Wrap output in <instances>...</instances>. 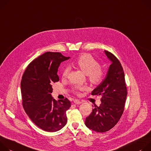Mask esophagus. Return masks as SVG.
<instances>
[{"mask_svg": "<svg viewBox=\"0 0 151 151\" xmlns=\"http://www.w3.org/2000/svg\"><path fill=\"white\" fill-rule=\"evenodd\" d=\"M74 103L76 104H81V101H79V100H78V99H74Z\"/></svg>", "mask_w": 151, "mask_h": 151, "instance_id": "34e87169", "label": "esophagus"}]
</instances>
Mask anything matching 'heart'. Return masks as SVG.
I'll return each mask as SVG.
<instances>
[{
    "instance_id": "heart-1",
    "label": "heart",
    "mask_w": 151,
    "mask_h": 151,
    "mask_svg": "<svg viewBox=\"0 0 151 151\" xmlns=\"http://www.w3.org/2000/svg\"><path fill=\"white\" fill-rule=\"evenodd\" d=\"M78 68L88 75L90 81L93 84H98L101 82L104 77L103 70L99 66L98 62L89 54H83L80 56L74 63ZM70 71L69 67L66 66L62 71V77H66ZM75 90H83L85 87L76 86Z\"/></svg>"
}]
</instances>
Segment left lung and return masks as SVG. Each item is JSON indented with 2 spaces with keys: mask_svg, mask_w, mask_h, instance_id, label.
<instances>
[{
  "mask_svg": "<svg viewBox=\"0 0 151 151\" xmlns=\"http://www.w3.org/2000/svg\"><path fill=\"white\" fill-rule=\"evenodd\" d=\"M111 62L104 79L92 92V95H101V103L95 106L86 117V126L96 132H104L111 129L118 122L124 112L127 95L122 66L112 53L104 50Z\"/></svg>",
  "mask_w": 151,
  "mask_h": 151,
  "instance_id": "obj_1",
  "label": "left lung"
}]
</instances>
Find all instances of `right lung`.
Segmentation results:
<instances>
[{"mask_svg": "<svg viewBox=\"0 0 151 151\" xmlns=\"http://www.w3.org/2000/svg\"><path fill=\"white\" fill-rule=\"evenodd\" d=\"M60 53L46 52L27 66L21 81L23 108L32 121L47 132H56L67 122L66 111L71 107L66 98L56 101L52 85L59 80L58 68L69 59Z\"/></svg>", "mask_w": 151, "mask_h": 151, "instance_id": "add662e5", "label": "right lung"}]
</instances>
